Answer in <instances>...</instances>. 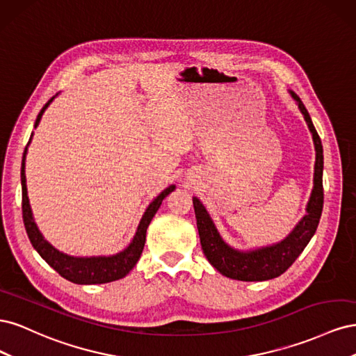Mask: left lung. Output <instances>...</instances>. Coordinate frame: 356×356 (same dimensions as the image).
I'll list each match as a JSON object with an SVG mask.
<instances>
[{"mask_svg": "<svg viewBox=\"0 0 356 356\" xmlns=\"http://www.w3.org/2000/svg\"><path fill=\"white\" fill-rule=\"evenodd\" d=\"M289 93L297 102L301 114L305 115L316 152L314 190H312L306 208L307 213L300 220L294 230L277 243L257 248L252 251H238L222 241L207 208L197 197H193V207H195L199 238L204 257L221 275L236 279V281H268V279L281 276L303 252L319 224L322 207H324V187H322V170H324V154L322 153H324V149H322L321 138L314 123H312L306 106L294 92L289 90Z\"/></svg>", "mask_w": 356, "mask_h": 356, "instance_id": "obj_1", "label": "left lung"}]
</instances>
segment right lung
<instances>
[{"mask_svg":"<svg viewBox=\"0 0 356 356\" xmlns=\"http://www.w3.org/2000/svg\"><path fill=\"white\" fill-rule=\"evenodd\" d=\"M55 99V96L42 106L40 114L37 115V120L34 127L38 126L42 113L46 111L50 102ZM32 139V135L29 138V143ZM28 143V144H29ZM26 149L24 152L22 157V169H20V181H22V213H24V224L28 233V238L35 248L37 252L41 255L42 260L55 268V270L62 276L68 279L70 282L80 284V285H93V284H106L117 281V279L124 277L129 272L132 270L135 264L138 263L139 257L143 254L144 245H145V234L149 222H152L153 217L156 215L157 209L160 208L163 199L175 190V186H169L166 190H163L160 195L148 204L147 211L144 212L141 221H139L138 230L134 236V239L126 250L118 252L115 255L110 257H71L68 254H63L58 251L56 248H53L40 233L37 224L32 217L31 204L28 199L26 191V177H25V160H26Z\"/></svg>","mask_w":356,"mask_h":356,"instance_id":"obj_1","label":"right lung"}]
</instances>
